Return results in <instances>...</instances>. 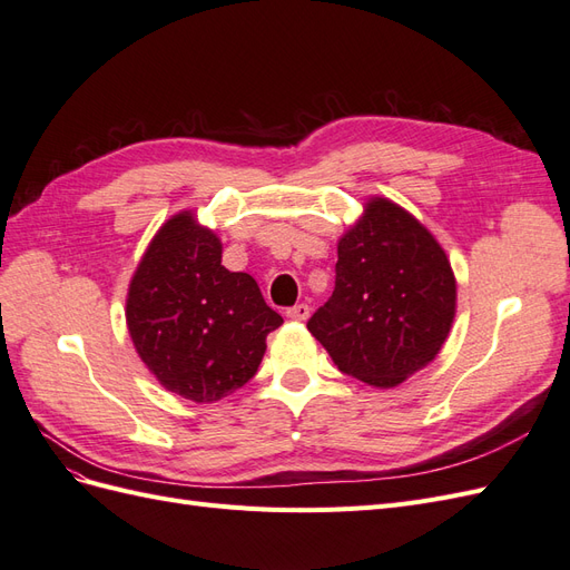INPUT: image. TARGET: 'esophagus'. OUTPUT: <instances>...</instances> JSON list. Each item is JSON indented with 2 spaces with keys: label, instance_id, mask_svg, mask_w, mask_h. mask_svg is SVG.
I'll return each instance as SVG.
<instances>
[{
  "label": "esophagus",
  "instance_id": "34e87169",
  "mask_svg": "<svg viewBox=\"0 0 570 570\" xmlns=\"http://www.w3.org/2000/svg\"><path fill=\"white\" fill-rule=\"evenodd\" d=\"M285 314L292 321H306L308 314H312V308H308V304H295V306H289Z\"/></svg>",
  "mask_w": 570,
  "mask_h": 570
}]
</instances>
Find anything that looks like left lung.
<instances>
[{
	"label": "left lung",
	"mask_w": 570,
	"mask_h": 570,
	"mask_svg": "<svg viewBox=\"0 0 570 570\" xmlns=\"http://www.w3.org/2000/svg\"><path fill=\"white\" fill-rule=\"evenodd\" d=\"M454 312L456 281L438 239L402 206L373 197L340 237L333 297L306 327L342 373L394 387L438 356Z\"/></svg>",
	"instance_id": "1"
}]
</instances>
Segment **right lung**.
Instances as JSON below:
<instances>
[{
    "mask_svg": "<svg viewBox=\"0 0 570 570\" xmlns=\"http://www.w3.org/2000/svg\"><path fill=\"white\" fill-rule=\"evenodd\" d=\"M220 239L189 212L168 218L137 266L126 299L128 333L157 381L212 404L249 383L266 335L283 323L249 273L220 266Z\"/></svg>",
    "mask_w": 570,
    "mask_h": 570,
    "instance_id": "right-lung-1",
    "label": "right lung"
}]
</instances>
